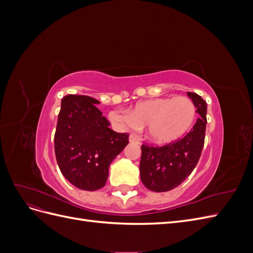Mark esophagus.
I'll return each mask as SVG.
<instances>
[{"mask_svg": "<svg viewBox=\"0 0 253 253\" xmlns=\"http://www.w3.org/2000/svg\"><path fill=\"white\" fill-rule=\"evenodd\" d=\"M129 142H132V143H139L140 142V138L139 137H137L136 135H131L129 136Z\"/></svg>", "mask_w": 253, "mask_h": 253, "instance_id": "esophagus-1", "label": "esophagus"}]
</instances>
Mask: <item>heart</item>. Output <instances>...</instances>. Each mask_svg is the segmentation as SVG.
Masks as SVG:
<instances>
[{
  "mask_svg": "<svg viewBox=\"0 0 253 253\" xmlns=\"http://www.w3.org/2000/svg\"><path fill=\"white\" fill-rule=\"evenodd\" d=\"M195 112V105L188 97H162L138 102L128 114L114 111L110 118L121 126H147L152 140L166 143L180 138L188 131Z\"/></svg>",
  "mask_w": 253,
  "mask_h": 253,
  "instance_id": "obj_1",
  "label": "heart"
}]
</instances>
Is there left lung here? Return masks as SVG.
<instances>
[{
    "label": "left lung",
    "instance_id": "left-lung-1",
    "mask_svg": "<svg viewBox=\"0 0 253 253\" xmlns=\"http://www.w3.org/2000/svg\"><path fill=\"white\" fill-rule=\"evenodd\" d=\"M200 114L192 129L165 145H141L140 178L145 188L155 192L170 191L192 173L200 160L205 143L207 103L196 93L187 91Z\"/></svg>",
    "mask_w": 253,
    "mask_h": 253
}]
</instances>
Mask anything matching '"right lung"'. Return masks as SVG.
I'll list each match as a JSON object with an SVG mask.
<instances>
[{
  "instance_id": "obj_1",
  "label": "right lung",
  "mask_w": 253,
  "mask_h": 253,
  "mask_svg": "<svg viewBox=\"0 0 253 253\" xmlns=\"http://www.w3.org/2000/svg\"><path fill=\"white\" fill-rule=\"evenodd\" d=\"M88 96L67 95L61 101L55 133V154L61 173L81 190L105 186L111 163L128 143L127 133H116Z\"/></svg>"
}]
</instances>
